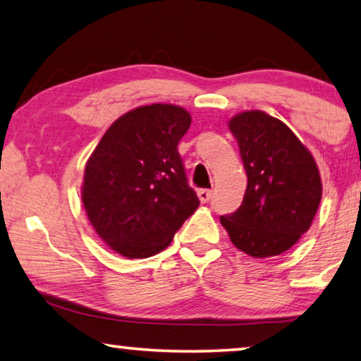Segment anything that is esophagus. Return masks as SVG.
I'll return each instance as SVG.
<instances>
[{
  "instance_id": "obj_1",
  "label": "esophagus",
  "mask_w": 361,
  "mask_h": 361,
  "mask_svg": "<svg viewBox=\"0 0 361 361\" xmlns=\"http://www.w3.org/2000/svg\"><path fill=\"white\" fill-rule=\"evenodd\" d=\"M212 195H214L212 190H199V191H197V196H199V199H201V202L211 201Z\"/></svg>"
}]
</instances>
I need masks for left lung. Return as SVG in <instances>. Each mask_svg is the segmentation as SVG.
<instances>
[{"label":"left lung","mask_w":361,"mask_h":361,"mask_svg":"<svg viewBox=\"0 0 361 361\" xmlns=\"http://www.w3.org/2000/svg\"><path fill=\"white\" fill-rule=\"evenodd\" d=\"M228 126L238 141L248 186L241 206L220 222L246 255H282L308 232L318 211V166L292 129L264 111L240 113Z\"/></svg>","instance_id":"1"}]
</instances>
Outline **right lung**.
Instances as JSON below:
<instances>
[{"mask_svg":"<svg viewBox=\"0 0 361 361\" xmlns=\"http://www.w3.org/2000/svg\"><path fill=\"white\" fill-rule=\"evenodd\" d=\"M191 125L181 106H139L113 123L85 165L82 202L102 240L125 257L154 256L199 206L178 142Z\"/></svg>","mask_w":361,"mask_h":361,"instance_id":"obj_1","label":"right lung"}]
</instances>
